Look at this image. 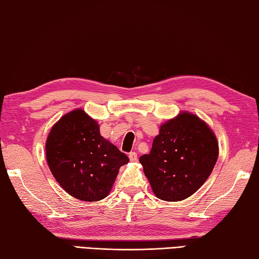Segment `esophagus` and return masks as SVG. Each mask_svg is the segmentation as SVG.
I'll list each match as a JSON object with an SVG mask.
<instances>
[{
  "label": "esophagus",
  "instance_id": "1",
  "mask_svg": "<svg viewBox=\"0 0 259 259\" xmlns=\"http://www.w3.org/2000/svg\"><path fill=\"white\" fill-rule=\"evenodd\" d=\"M137 158H138V157H137V153H135V151H131V153H129V159L131 161H136Z\"/></svg>",
  "mask_w": 259,
  "mask_h": 259
}]
</instances>
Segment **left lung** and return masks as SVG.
I'll return each mask as SVG.
<instances>
[{"instance_id": "8db88e82", "label": "left lung", "mask_w": 259, "mask_h": 259, "mask_svg": "<svg viewBox=\"0 0 259 259\" xmlns=\"http://www.w3.org/2000/svg\"><path fill=\"white\" fill-rule=\"evenodd\" d=\"M219 147L214 134L199 116L183 112L160 126L148 155L139 161L154 193L175 202L203 185L217 163Z\"/></svg>"}]
</instances>
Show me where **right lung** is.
<instances>
[{"instance_id": "obj_1", "label": "right lung", "mask_w": 259, "mask_h": 259, "mask_svg": "<svg viewBox=\"0 0 259 259\" xmlns=\"http://www.w3.org/2000/svg\"><path fill=\"white\" fill-rule=\"evenodd\" d=\"M50 170L60 186L76 199L94 202L108 196L125 154L100 135L96 121L83 110L65 114L46 143Z\"/></svg>"}]
</instances>
